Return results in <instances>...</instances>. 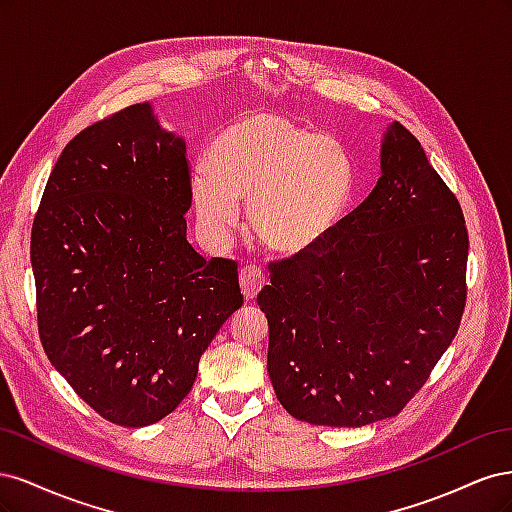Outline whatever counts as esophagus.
Wrapping results in <instances>:
<instances>
[{
    "mask_svg": "<svg viewBox=\"0 0 512 512\" xmlns=\"http://www.w3.org/2000/svg\"><path fill=\"white\" fill-rule=\"evenodd\" d=\"M239 284H241V292H243L245 301H252V299H256V294L262 290V286L267 284V277H265V273H262L260 267L245 265L241 269V275H239Z\"/></svg>",
    "mask_w": 512,
    "mask_h": 512,
    "instance_id": "esophagus-1",
    "label": "esophagus"
}]
</instances>
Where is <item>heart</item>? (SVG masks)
I'll use <instances>...</instances> for the list:
<instances>
[{
    "mask_svg": "<svg viewBox=\"0 0 512 512\" xmlns=\"http://www.w3.org/2000/svg\"><path fill=\"white\" fill-rule=\"evenodd\" d=\"M356 192L354 162L333 136L284 113L258 111L230 121L207 149V168L192 179L198 218L215 235L239 222L269 252L299 258L327 243L346 220Z\"/></svg>",
    "mask_w": 512,
    "mask_h": 512,
    "instance_id": "obj_1",
    "label": "heart"
}]
</instances>
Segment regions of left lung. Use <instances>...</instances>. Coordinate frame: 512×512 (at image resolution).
<instances>
[{"mask_svg": "<svg viewBox=\"0 0 512 512\" xmlns=\"http://www.w3.org/2000/svg\"><path fill=\"white\" fill-rule=\"evenodd\" d=\"M382 177L318 250L269 265L273 391L299 421L363 427L423 389L466 307L468 230L457 196L395 121Z\"/></svg>", "mask_w": 512, "mask_h": 512, "instance_id": "1", "label": "left lung"}]
</instances>
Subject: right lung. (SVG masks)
<instances>
[{"instance_id":"obj_1","label":"right lung","mask_w":512,"mask_h":512,"mask_svg":"<svg viewBox=\"0 0 512 512\" xmlns=\"http://www.w3.org/2000/svg\"><path fill=\"white\" fill-rule=\"evenodd\" d=\"M185 141L132 104L76 134L32 226L38 333L87 406L145 427L192 391L198 361L243 305L237 262L185 239Z\"/></svg>"}]
</instances>
